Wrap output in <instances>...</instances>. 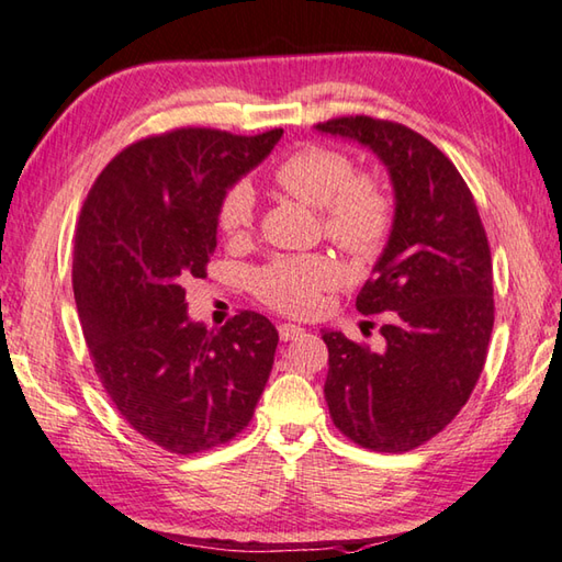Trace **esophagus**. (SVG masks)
Instances as JSON below:
<instances>
[{
  "instance_id": "34e87169",
  "label": "esophagus",
  "mask_w": 562,
  "mask_h": 562,
  "mask_svg": "<svg viewBox=\"0 0 562 562\" xmlns=\"http://www.w3.org/2000/svg\"><path fill=\"white\" fill-rule=\"evenodd\" d=\"M299 336H303V328L296 326V323H281L279 326V338L281 340H296Z\"/></svg>"
}]
</instances>
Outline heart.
I'll use <instances>...</instances> for the list:
<instances>
[{
  "label": "heart",
  "mask_w": 562,
  "mask_h": 562,
  "mask_svg": "<svg viewBox=\"0 0 562 562\" xmlns=\"http://www.w3.org/2000/svg\"><path fill=\"white\" fill-rule=\"evenodd\" d=\"M273 182L293 200L321 210L328 239L358 259L382 251L395 222V202L382 180L356 175L350 157L330 147H301L276 165ZM254 222V192L236 182L216 204V226L226 236H241ZM340 281L338 263L323 254L276 256L251 273L254 296L281 313L311 316L323 291Z\"/></svg>",
  "instance_id": "1"
}]
</instances>
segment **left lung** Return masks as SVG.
<instances>
[{
    "instance_id": "obj_1",
    "label": "left lung",
    "mask_w": 562,
    "mask_h": 562,
    "mask_svg": "<svg viewBox=\"0 0 562 562\" xmlns=\"http://www.w3.org/2000/svg\"><path fill=\"white\" fill-rule=\"evenodd\" d=\"M316 131L370 147L395 190V222L362 316L385 313V348L340 330L328 346L326 402L342 435L372 451H409L467 405L494 330V266L474 194L454 162L407 125L370 115L333 117Z\"/></svg>"
}]
</instances>
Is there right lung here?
<instances>
[{"instance_id": "right-lung-1", "label": "right lung", "mask_w": 562, "mask_h": 562, "mask_svg": "<svg viewBox=\"0 0 562 562\" xmlns=\"http://www.w3.org/2000/svg\"><path fill=\"white\" fill-rule=\"evenodd\" d=\"M283 131L177 127L117 153L88 192L74 241V299L98 380L137 435L200 454L249 425L279 333L254 311L220 330L187 316L184 281L204 279L216 204Z\"/></svg>"}]
</instances>
